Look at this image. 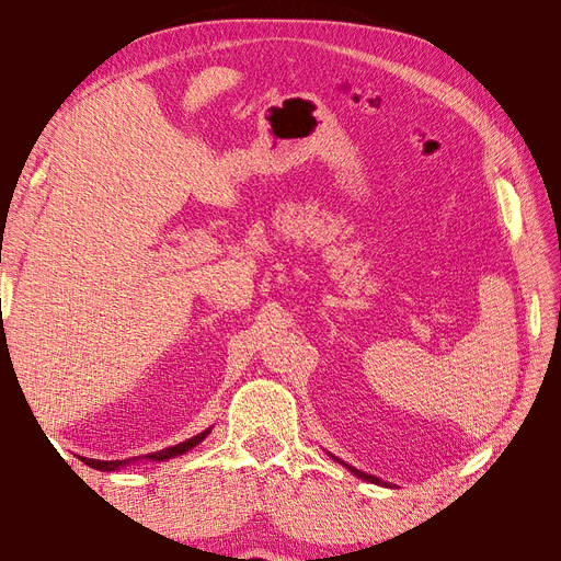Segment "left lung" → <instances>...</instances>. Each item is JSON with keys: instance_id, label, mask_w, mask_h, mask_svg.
<instances>
[{"instance_id": "8db88e82", "label": "left lung", "mask_w": 561, "mask_h": 561, "mask_svg": "<svg viewBox=\"0 0 561 561\" xmlns=\"http://www.w3.org/2000/svg\"><path fill=\"white\" fill-rule=\"evenodd\" d=\"M336 461H339V458H336ZM339 463H342V461H339ZM346 466V463H344ZM351 472H355V474H358V478H363V480H367V482H379L377 478H371V474H365V472H360V470H355L353 466H346Z\"/></svg>"}]
</instances>
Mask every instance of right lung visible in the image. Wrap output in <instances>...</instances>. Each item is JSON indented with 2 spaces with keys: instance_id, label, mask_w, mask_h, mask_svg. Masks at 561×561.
Here are the masks:
<instances>
[{
  "instance_id": "1",
  "label": "right lung",
  "mask_w": 561,
  "mask_h": 561,
  "mask_svg": "<svg viewBox=\"0 0 561 561\" xmlns=\"http://www.w3.org/2000/svg\"><path fill=\"white\" fill-rule=\"evenodd\" d=\"M210 431H203V433H198L196 437H192V439H186V443H180V445H175V447H168V449H161V451H154V454H145V458H151V461H165V458H173V456H180V454H184V451H190L192 447H196L203 437H206ZM140 458V456H138ZM83 463L87 466H91V468H95V470H107V472H112V470H116V468H122V466H126V463H130V461H135V458H126V461H95V458H81Z\"/></svg>"
}]
</instances>
